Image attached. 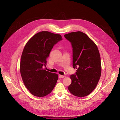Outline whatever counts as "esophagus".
<instances>
[{"label":"esophagus","mask_w":120,"mask_h":120,"mask_svg":"<svg viewBox=\"0 0 120 120\" xmlns=\"http://www.w3.org/2000/svg\"><path fill=\"white\" fill-rule=\"evenodd\" d=\"M58 77L59 78H64L65 77L64 75H58Z\"/></svg>","instance_id":"34e87169"}]
</instances>
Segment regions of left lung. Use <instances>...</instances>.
Segmentation results:
<instances>
[{"label":"left lung","instance_id":"8db88e82","mask_svg":"<svg viewBox=\"0 0 120 120\" xmlns=\"http://www.w3.org/2000/svg\"><path fill=\"white\" fill-rule=\"evenodd\" d=\"M73 50V67L75 74L71 75L68 90L73 95L83 97L95 89L101 75V63L98 49L86 34L75 31L64 35Z\"/></svg>","mask_w":120,"mask_h":120}]
</instances>
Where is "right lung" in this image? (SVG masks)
<instances>
[{"label":"right lung","mask_w":120,"mask_h":120,"mask_svg":"<svg viewBox=\"0 0 120 120\" xmlns=\"http://www.w3.org/2000/svg\"><path fill=\"white\" fill-rule=\"evenodd\" d=\"M62 40L61 35L42 31L28 41L22 53L20 71L23 83L33 95L42 97L52 91L58 75L43 68L53 46Z\"/></svg>","instance_id":"1"}]
</instances>
